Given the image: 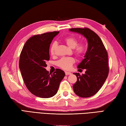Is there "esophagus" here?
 I'll return each instance as SVG.
<instances>
[{"label": "esophagus", "mask_w": 126, "mask_h": 126, "mask_svg": "<svg viewBox=\"0 0 126 126\" xmlns=\"http://www.w3.org/2000/svg\"><path fill=\"white\" fill-rule=\"evenodd\" d=\"M71 73L70 72H67V71H65V75H71Z\"/></svg>", "instance_id": "34e87169"}]
</instances>
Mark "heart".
Listing matches in <instances>:
<instances>
[{"instance_id": "1", "label": "heart", "mask_w": 126, "mask_h": 126, "mask_svg": "<svg viewBox=\"0 0 126 126\" xmlns=\"http://www.w3.org/2000/svg\"><path fill=\"white\" fill-rule=\"evenodd\" d=\"M63 41L69 47L73 48L74 53L79 57L84 56L87 51V44L85 42H81L78 43V39L75 36H68L64 39ZM57 46V44L56 42H54L51 45L50 52L52 55L55 54ZM75 63V60L74 57H66L61 58L57 61V65L63 70H70Z\"/></svg>"}]
</instances>
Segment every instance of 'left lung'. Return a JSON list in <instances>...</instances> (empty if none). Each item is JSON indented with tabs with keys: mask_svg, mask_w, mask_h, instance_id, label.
<instances>
[{
	"mask_svg": "<svg viewBox=\"0 0 126 126\" xmlns=\"http://www.w3.org/2000/svg\"><path fill=\"white\" fill-rule=\"evenodd\" d=\"M69 30L83 35L87 40V50L84 59L78 66L86 71L82 75L74 74L77 77V81L73 85V89L81 97H89L100 90L109 75L107 50L98 35L90 29L77 28Z\"/></svg>",
	"mask_w": 126,
	"mask_h": 126,
	"instance_id": "left-lung-1",
	"label": "left lung"
}]
</instances>
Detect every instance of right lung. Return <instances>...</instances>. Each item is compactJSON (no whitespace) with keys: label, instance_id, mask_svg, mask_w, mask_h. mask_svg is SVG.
Wrapping results in <instances>:
<instances>
[{"label":"right lung","instance_id":"right-lung-1","mask_svg":"<svg viewBox=\"0 0 126 126\" xmlns=\"http://www.w3.org/2000/svg\"><path fill=\"white\" fill-rule=\"evenodd\" d=\"M59 32L34 35L26 42L20 55L19 68L24 83L31 93L39 97L55 96L65 75L61 69H56L51 74L45 69L46 62L50 60V44Z\"/></svg>","mask_w":126,"mask_h":126}]
</instances>
